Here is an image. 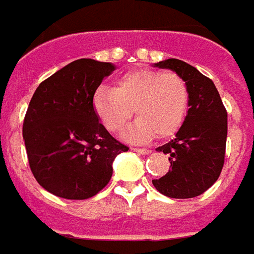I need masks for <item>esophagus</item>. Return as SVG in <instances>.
Returning <instances> with one entry per match:
<instances>
[{"label":"esophagus","instance_id":"esophagus-1","mask_svg":"<svg viewBox=\"0 0 254 254\" xmlns=\"http://www.w3.org/2000/svg\"><path fill=\"white\" fill-rule=\"evenodd\" d=\"M132 151H135V153H138V154H149L150 150L147 149H136V147H132Z\"/></svg>","mask_w":254,"mask_h":254}]
</instances>
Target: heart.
I'll use <instances>...</instances> for the list:
<instances>
[{
	"label": "heart",
	"mask_w": 254,
	"mask_h": 254,
	"mask_svg": "<svg viewBox=\"0 0 254 254\" xmlns=\"http://www.w3.org/2000/svg\"><path fill=\"white\" fill-rule=\"evenodd\" d=\"M190 101L186 81L175 71L136 68L100 86L93 94L94 114L111 132L125 128L132 109L138 120L125 132L129 140L169 138L180 129Z\"/></svg>",
	"instance_id": "obj_1"
}]
</instances>
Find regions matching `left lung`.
Instances as JSON below:
<instances>
[{
    "mask_svg": "<svg viewBox=\"0 0 254 254\" xmlns=\"http://www.w3.org/2000/svg\"><path fill=\"white\" fill-rule=\"evenodd\" d=\"M183 77L188 86V114L175 139L157 147L168 154L169 172L153 180L155 190L173 199L201 195L221 175L225 162L227 112L210 78L180 59L170 58L154 64Z\"/></svg>",
    "mask_w": 254,
    "mask_h": 254,
    "instance_id": "1",
    "label": "left lung"
}]
</instances>
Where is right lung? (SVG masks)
<instances>
[{"label": "right lung", "mask_w": 254, "mask_h": 254, "mask_svg": "<svg viewBox=\"0 0 254 254\" xmlns=\"http://www.w3.org/2000/svg\"><path fill=\"white\" fill-rule=\"evenodd\" d=\"M115 64L77 59L44 79L35 90L23 125L32 175L44 190L84 200L112 177L116 155L127 151L94 114L92 100Z\"/></svg>", "instance_id": "add662e5"}]
</instances>
